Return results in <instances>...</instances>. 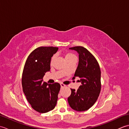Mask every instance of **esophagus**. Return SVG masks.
Wrapping results in <instances>:
<instances>
[{"mask_svg":"<svg viewBox=\"0 0 129 129\" xmlns=\"http://www.w3.org/2000/svg\"><path fill=\"white\" fill-rule=\"evenodd\" d=\"M60 86H61V87H65V86H66V85H64V84L61 83V84H60Z\"/></svg>","mask_w":129,"mask_h":129,"instance_id":"obj_1","label":"esophagus"}]
</instances>
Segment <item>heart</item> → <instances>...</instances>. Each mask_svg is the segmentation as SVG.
Masks as SVG:
<instances>
[{"mask_svg":"<svg viewBox=\"0 0 129 129\" xmlns=\"http://www.w3.org/2000/svg\"><path fill=\"white\" fill-rule=\"evenodd\" d=\"M55 55H53V56L51 57V60H50L51 64H52V63L53 62L54 59H55ZM75 57V56L72 53H67L66 55H65V59H66V60L70 59V58H72V57Z\"/></svg>","mask_w":129,"mask_h":129,"instance_id":"b5f03b06","label":"heart"}]
</instances>
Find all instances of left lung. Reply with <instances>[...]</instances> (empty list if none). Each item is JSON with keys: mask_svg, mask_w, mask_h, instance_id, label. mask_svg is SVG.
Listing matches in <instances>:
<instances>
[{"mask_svg": "<svg viewBox=\"0 0 129 129\" xmlns=\"http://www.w3.org/2000/svg\"><path fill=\"white\" fill-rule=\"evenodd\" d=\"M79 53V61L74 76L80 78L81 85L72 93L68 100L70 106L78 111L87 110L96 101L101 91V71L94 55L83 46L69 48Z\"/></svg>", "mask_w": 129, "mask_h": 129, "instance_id": "1", "label": "left lung"}]
</instances>
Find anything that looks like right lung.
<instances>
[{"instance_id": "obj_1", "label": "right lung", "mask_w": 129, "mask_h": 129, "mask_svg": "<svg viewBox=\"0 0 129 129\" xmlns=\"http://www.w3.org/2000/svg\"><path fill=\"white\" fill-rule=\"evenodd\" d=\"M57 47L40 46L29 54L24 65L21 83L23 92L32 108L40 113L53 110L56 105L60 85L43 82L50 69L51 57Z\"/></svg>"}]
</instances>
